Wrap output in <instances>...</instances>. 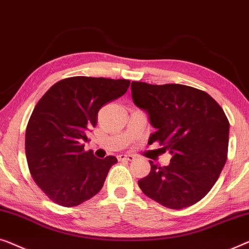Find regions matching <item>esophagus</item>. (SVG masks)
Instances as JSON below:
<instances>
[{
	"instance_id": "34e87169",
	"label": "esophagus",
	"mask_w": 249,
	"mask_h": 249,
	"mask_svg": "<svg viewBox=\"0 0 249 249\" xmlns=\"http://www.w3.org/2000/svg\"><path fill=\"white\" fill-rule=\"evenodd\" d=\"M133 159H134V156H132V155H121V156H118V160H121V161H132Z\"/></svg>"
}]
</instances>
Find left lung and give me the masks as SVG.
I'll list each match as a JSON object with an SVG mask.
<instances>
[{
	"label": "left lung",
	"instance_id": "left-lung-1",
	"mask_svg": "<svg viewBox=\"0 0 249 249\" xmlns=\"http://www.w3.org/2000/svg\"><path fill=\"white\" fill-rule=\"evenodd\" d=\"M132 98L145 110L158 141L173 155L168 166L149 161L151 170L139 186L153 201L179 210L197 203L218 180L228 155L229 121L205 91L176 83L133 81ZM162 148V149H163Z\"/></svg>",
	"mask_w": 249,
	"mask_h": 249
}]
</instances>
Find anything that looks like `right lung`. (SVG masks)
<instances>
[{
	"label": "right lung",
	"mask_w": 249,
	"mask_h": 249,
	"mask_svg": "<svg viewBox=\"0 0 249 249\" xmlns=\"http://www.w3.org/2000/svg\"><path fill=\"white\" fill-rule=\"evenodd\" d=\"M128 80L72 76L52 86L40 98L26 129V157L41 191L58 205L88 201L104 186L114 156L98 159L83 142L98 111L127 91Z\"/></svg>",
	"instance_id": "right-lung-1"
}]
</instances>
